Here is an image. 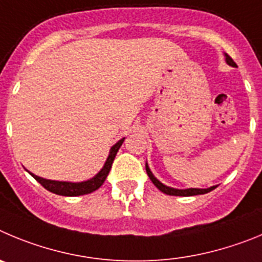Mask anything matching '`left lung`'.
Instances as JSON below:
<instances>
[{"label": "left lung", "mask_w": 262, "mask_h": 262, "mask_svg": "<svg viewBox=\"0 0 262 262\" xmlns=\"http://www.w3.org/2000/svg\"><path fill=\"white\" fill-rule=\"evenodd\" d=\"M226 61H227V63L228 65H231V67H236V63L234 62V60H232L228 55H226ZM146 172H147L148 178H150V180L152 181V184H154L155 187H157L160 192L166 193V194L168 195H183V197H188V195L205 194V193H209L210 190L215 189L216 188V187H210V188H207V189H197V188H190V189H173V188L166 187V185H163V184L160 183V181L152 175L147 164H146Z\"/></svg>", "instance_id": "left-lung-1"}]
</instances>
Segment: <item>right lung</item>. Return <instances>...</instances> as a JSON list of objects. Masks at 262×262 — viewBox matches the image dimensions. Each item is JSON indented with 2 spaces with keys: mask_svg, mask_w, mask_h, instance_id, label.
Returning <instances> with one entry per match:
<instances>
[{
  "mask_svg": "<svg viewBox=\"0 0 262 262\" xmlns=\"http://www.w3.org/2000/svg\"><path fill=\"white\" fill-rule=\"evenodd\" d=\"M125 138H122L120 140L116 145H114L111 147L110 155L107 158V162H105L104 167L100 169L98 175L94 176L93 179L87 181H82V183H68V181H55V180H47V179L39 178V176L34 175V179L36 181H39L47 190L52 193H56V194L60 195H69V197H74V195H83V194H89V193L94 192L98 188H100L104 183L105 178L110 173V169L112 167V163H114V159L116 157L117 151H119V148L121 147L122 142H124Z\"/></svg>",
  "mask_w": 262,
  "mask_h": 262,
  "instance_id": "obj_1",
  "label": "right lung"
}]
</instances>
